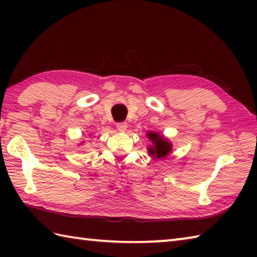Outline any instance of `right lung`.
I'll return each instance as SVG.
<instances>
[{"label": "right lung", "mask_w": 257, "mask_h": 257, "mask_svg": "<svg viewBox=\"0 0 257 257\" xmlns=\"http://www.w3.org/2000/svg\"><path fill=\"white\" fill-rule=\"evenodd\" d=\"M149 137L155 143L154 147H151L150 149V154L156 155L158 158H163V156L170 153L171 144L169 142L164 141V138L158 136V134H151Z\"/></svg>", "instance_id": "right-lung-1"}]
</instances>
